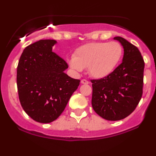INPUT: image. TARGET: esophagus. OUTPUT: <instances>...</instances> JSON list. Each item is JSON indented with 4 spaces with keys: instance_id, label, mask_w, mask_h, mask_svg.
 Instances as JSON below:
<instances>
[{
    "instance_id": "esophagus-1",
    "label": "esophagus",
    "mask_w": 156,
    "mask_h": 156,
    "mask_svg": "<svg viewBox=\"0 0 156 156\" xmlns=\"http://www.w3.org/2000/svg\"><path fill=\"white\" fill-rule=\"evenodd\" d=\"M80 83H81L82 84H88L89 81L86 79H83V80H80Z\"/></svg>"
}]
</instances>
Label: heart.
Returning <instances> with one entry per match:
<instances>
[{"instance_id": "heart-1", "label": "heart", "mask_w": 156, "mask_h": 156, "mask_svg": "<svg viewBox=\"0 0 156 156\" xmlns=\"http://www.w3.org/2000/svg\"><path fill=\"white\" fill-rule=\"evenodd\" d=\"M122 55V48L117 42H91L77 48L67 62L74 70L80 72L87 67L92 77L103 78L114 71Z\"/></svg>"}]
</instances>
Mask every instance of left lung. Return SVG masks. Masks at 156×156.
<instances>
[{
	"instance_id": "obj_1",
	"label": "left lung",
	"mask_w": 156,
	"mask_h": 156,
	"mask_svg": "<svg viewBox=\"0 0 156 156\" xmlns=\"http://www.w3.org/2000/svg\"><path fill=\"white\" fill-rule=\"evenodd\" d=\"M124 49L122 62L108 76L92 80V105L100 117L120 120L135 110L142 95L144 62L139 49L121 37H114Z\"/></svg>"
}]
</instances>
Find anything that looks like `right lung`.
<instances>
[{"instance_id": "1", "label": "right lung", "mask_w": 156, "mask_h": 156, "mask_svg": "<svg viewBox=\"0 0 156 156\" xmlns=\"http://www.w3.org/2000/svg\"><path fill=\"white\" fill-rule=\"evenodd\" d=\"M53 39H41L27 46L17 68L19 99L23 110L34 120H55L78 89L80 80L68 76L67 64L52 51Z\"/></svg>"}]
</instances>
